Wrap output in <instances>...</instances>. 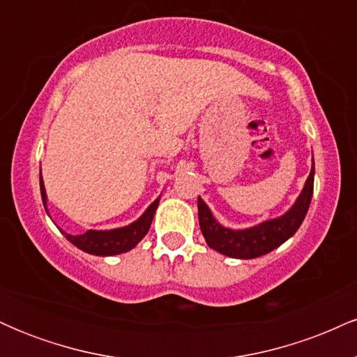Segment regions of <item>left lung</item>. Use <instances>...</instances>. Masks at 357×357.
Here are the masks:
<instances>
[{
    "mask_svg": "<svg viewBox=\"0 0 357 357\" xmlns=\"http://www.w3.org/2000/svg\"><path fill=\"white\" fill-rule=\"evenodd\" d=\"M314 174L315 169L312 158L309 178H307L301 195L297 196L296 203L277 218L265 220L250 228H240V230L220 225V221L213 216L208 204L198 196L199 228H202L208 247L216 250L221 255L240 258V260L261 257L280 247L290 236L296 235L298 227L305 218L314 192Z\"/></svg>",
    "mask_w": 357,
    "mask_h": 357,
    "instance_id": "8db88e82",
    "label": "left lung"
}]
</instances>
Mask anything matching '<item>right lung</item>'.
<instances>
[{"instance_id":"obj_1","label":"right lung","mask_w":357,"mask_h":357,"mask_svg":"<svg viewBox=\"0 0 357 357\" xmlns=\"http://www.w3.org/2000/svg\"><path fill=\"white\" fill-rule=\"evenodd\" d=\"M40 192H42V202L45 206V211L48 213L47 203V190H45V183L42 178V169H40ZM159 199L161 195L154 199L149 206L146 208V211L132 223L126 225L121 228H112V230H87L82 235H70V233L60 230L65 235V238L70 241L72 245H75L77 248L84 250L85 253L97 257H112L119 255V253H126L129 250H132L136 245L141 241L149 231L151 223H153L154 213L159 206Z\"/></svg>"}]
</instances>
